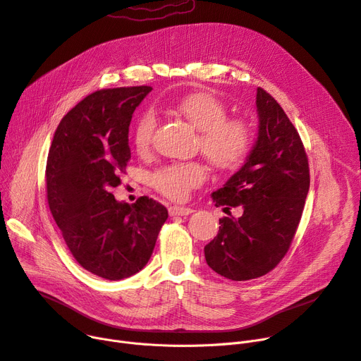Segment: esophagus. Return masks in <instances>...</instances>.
<instances>
[{"label":"esophagus","instance_id":"obj_1","mask_svg":"<svg viewBox=\"0 0 361 361\" xmlns=\"http://www.w3.org/2000/svg\"><path fill=\"white\" fill-rule=\"evenodd\" d=\"M193 209L190 207H181V206H171L169 207V215L171 216H184V215H190Z\"/></svg>","mask_w":361,"mask_h":361}]
</instances>
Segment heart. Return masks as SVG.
<instances>
[{"label":"heart","instance_id":"heart-1","mask_svg":"<svg viewBox=\"0 0 361 361\" xmlns=\"http://www.w3.org/2000/svg\"><path fill=\"white\" fill-rule=\"evenodd\" d=\"M173 108L197 128L196 147L218 169H234L249 157L253 146V130L243 117H226V106L209 92H193L181 97ZM157 117L145 111L133 126V143L139 152L150 147ZM206 178L200 162H177L154 174V185L165 197L183 202Z\"/></svg>","mask_w":361,"mask_h":361}]
</instances>
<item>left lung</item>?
<instances>
[{"instance_id":"1","label":"left lung","mask_w":361,"mask_h":361,"mask_svg":"<svg viewBox=\"0 0 361 361\" xmlns=\"http://www.w3.org/2000/svg\"><path fill=\"white\" fill-rule=\"evenodd\" d=\"M257 140L240 171L212 195L230 216L204 245L209 268L233 281L271 272L287 255L305 209L310 169L305 145L281 105L257 87ZM243 214L234 219L231 207Z\"/></svg>"}]
</instances>
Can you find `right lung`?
<instances>
[{
    "mask_svg": "<svg viewBox=\"0 0 361 361\" xmlns=\"http://www.w3.org/2000/svg\"><path fill=\"white\" fill-rule=\"evenodd\" d=\"M150 90L133 86L87 94L63 117L48 152L49 211L75 262L109 281L145 268L168 218L154 199L128 204L112 195L131 158V116Z\"/></svg>",
    "mask_w": 361,
    "mask_h": 361,
    "instance_id": "right-lung-1",
    "label": "right lung"
}]
</instances>
